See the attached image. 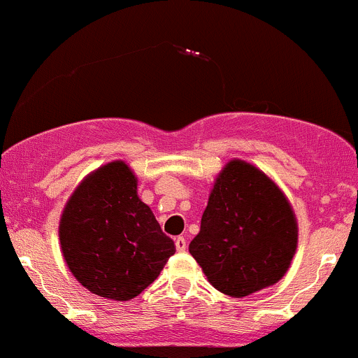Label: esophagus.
Masks as SVG:
<instances>
[{
  "label": "esophagus",
  "mask_w": 358,
  "mask_h": 358,
  "mask_svg": "<svg viewBox=\"0 0 358 358\" xmlns=\"http://www.w3.org/2000/svg\"><path fill=\"white\" fill-rule=\"evenodd\" d=\"M186 248H187L186 239H184V237H178V239H176V249H178L179 252H184L186 251Z\"/></svg>",
  "instance_id": "1"
}]
</instances>
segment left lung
Returning <instances> with one entry per match:
<instances>
[{
    "mask_svg": "<svg viewBox=\"0 0 358 358\" xmlns=\"http://www.w3.org/2000/svg\"><path fill=\"white\" fill-rule=\"evenodd\" d=\"M297 220L264 172L230 160L218 174L189 252L208 282L230 297L275 285L297 249Z\"/></svg>",
    "mask_w": 358,
    "mask_h": 358,
    "instance_id": "8db88e82",
    "label": "left lung"
}]
</instances>
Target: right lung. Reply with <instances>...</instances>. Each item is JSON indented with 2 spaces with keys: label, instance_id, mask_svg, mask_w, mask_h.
Here are the masks:
<instances>
[{
  "label": "right lung",
  "instance_id": "1",
  "mask_svg": "<svg viewBox=\"0 0 358 358\" xmlns=\"http://www.w3.org/2000/svg\"><path fill=\"white\" fill-rule=\"evenodd\" d=\"M136 186L122 160L106 164L80 182L61 215L64 261L73 276L99 297H136L176 252L174 241L138 198Z\"/></svg>",
  "mask_w": 358,
  "mask_h": 358
}]
</instances>
